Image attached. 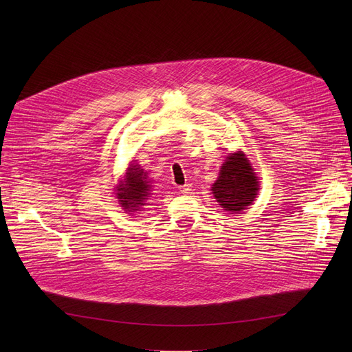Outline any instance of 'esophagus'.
<instances>
[{
    "label": "esophagus",
    "instance_id": "obj_1",
    "mask_svg": "<svg viewBox=\"0 0 352 352\" xmlns=\"http://www.w3.org/2000/svg\"><path fill=\"white\" fill-rule=\"evenodd\" d=\"M179 191H181L182 194H190V192H191V186H188V184H187V186H182V187L179 188Z\"/></svg>",
    "mask_w": 352,
    "mask_h": 352
}]
</instances>
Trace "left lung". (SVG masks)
Returning <instances> with one entry per match:
<instances>
[{"mask_svg":"<svg viewBox=\"0 0 352 352\" xmlns=\"http://www.w3.org/2000/svg\"><path fill=\"white\" fill-rule=\"evenodd\" d=\"M211 191L219 206L231 214L243 212L252 204L260 191V182L243 151L227 157Z\"/></svg>","mask_w":352,"mask_h":352,"instance_id":"obj_1","label":"left lung"}]
</instances>
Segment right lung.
<instances>
[{
  "instance_id": "obj_1",
  "label": "right lung",
  "mask_w": 352,
  "mask_h": 352,
  "mask_svg": "<svg viewBox=\"0 0 352 352\" xmlns=\"http://www.w3.org/2000/svg\"><path fill=\"white\" fill-rule=\"evenodd\" d=\"M151 197V186L146 173L138 164H129L124 179L117 187V198L121 207L128 212L141 211Z\"/></svg>"
}]
</instances>
